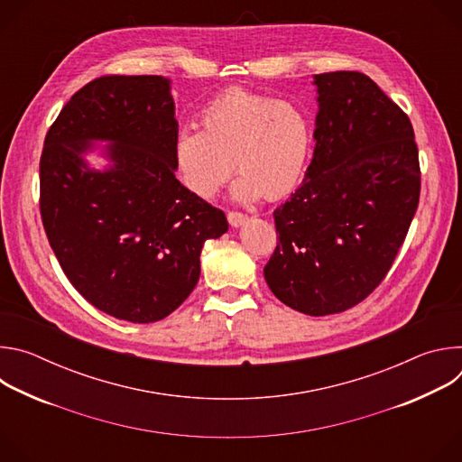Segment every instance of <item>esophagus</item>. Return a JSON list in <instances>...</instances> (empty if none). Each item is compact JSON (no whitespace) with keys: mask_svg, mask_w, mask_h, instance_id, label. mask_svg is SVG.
Segmentation results:
<instances>
[{"mask_svg":"<svg viewBox=\"0 0 462 462\" xmlns=\"http://www.w3.org/2000/svg\"><path fill=\"white\" fill-rule=\"evenodd\" d=\"M226 217H228V223H230L234 228L245 225V221L248 219V216H245V214H241V212H228Z\"/></svg>","mask_w":462,"mask_h":462,"instance_id":"obj_1","label":"esophagus"}]
</instances>
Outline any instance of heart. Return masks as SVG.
I'll return each mask as SVG.
<instances>
[{
  "instance_id": "1",
  "label": "heart",
  "mask_w": 462,
  "mask_h": 462,
  "mask_svg": "<svg viewBox=\"0 0 462 462\" xmlns=\"http://www.w3.org/2000/svg\"><path fill=\"white\" fill-rule=\"evenodd\" d=\"M201 129L182 127L171 144V162L182 186L212 199L234 168L230 186L239 203L278 199L305 175L312 152V124L294 102L230 88L201 111Z\"/></svg>"
}]
</instances>
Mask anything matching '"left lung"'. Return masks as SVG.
<instances>
[{
	"instance_id": "1",
	"label": "left lung",
	"mask_w": 462,
	"mask_h": 462,
	"mask_svg": "<svg viewBox=\"0 0 462 462\" xmlns=\"http://www.w3.org/2000/svg\"><path fill=\"white\" fill-rule=\"evenodd\" d=\"M314 155L274 210L278 245L263 269L274 296L309 316L344 312L385 278L420 195L408 115L356 71L314 75Z\"/></svg>"
}]
</instances>
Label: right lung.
<instances>
[{"mask_svg": "<svg viewBox=\"0 0 462 462\" xmlns=\"http://www.w3.org/2000/svg\"><path fill=\"white\" fill-rule=\"evenodd\" d=\"M168 79L100 77L63 106L40 159V212L73 287L98 310L134 323L171 314L195 289L207 239L225 214L177 179L179 131ZM97 142L106 171L83 157Z\"/></svg>", "mask_w": 462, "mask_h": 462, "instance_id": "right-lung-1", "label": "right lung"}]
</instances>
